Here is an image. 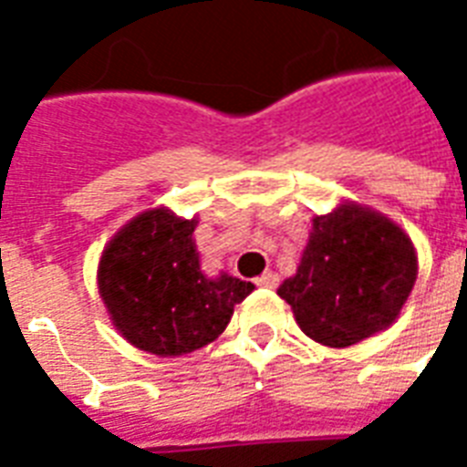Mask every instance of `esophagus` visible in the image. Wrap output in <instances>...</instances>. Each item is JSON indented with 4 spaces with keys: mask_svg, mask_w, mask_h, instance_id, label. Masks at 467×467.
Wrapping results in <instances>:
<instances>
[{
    "mask_svg": "<svg viewBox=\"0 0 467 467\" xmlns=\"http://www.w3.org/2000/svg\"><path fill=\"white\" fill-rule=\"evenodd\" d=\"M256 285H262V288H276L278 274L276 271H264L262 276L256 278Z\"/></svg>",
    "mask_w": 467,
    "mask_h": 467,
    "instance_id": "obj_1",
    "label": "esophagus"
}]
</instances>
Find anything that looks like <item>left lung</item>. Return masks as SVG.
I'll use <instances>...</instances> for the list:
<instances>
[{
	"label": "left lung",
	"mask_w": 467,
	"mask_h": 467,
	"mask_svg": "<svg viewBox=\"0 0 467 467\" xmlns=\"http://www.w3.org/2000/svg\"><path fill=\"white\" fill-rule=\"evenodd\" d=\"M417 269V249L398 223L341 201L332 213L312 218L298 269L276 293L310 339L347 348L400 317Z\"/></svg>",
	"instance_id": "1"
}]
</instances>
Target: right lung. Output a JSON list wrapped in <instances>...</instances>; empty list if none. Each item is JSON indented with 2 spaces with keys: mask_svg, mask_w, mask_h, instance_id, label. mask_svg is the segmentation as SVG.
<instances>
[{
  "mask_svg": "<svg viewBox=\"0 0 467 467\" xmlns=\"http://www.w3.org/2000/svg\"><path fill=\"white\" fill-rule=\"evenodd\" d=\"M198 218L164 205L128 220L99 259L97 284L113 327L155 356H183L225 332L254 284L220 271L205 276L193 240Z\"/></svg>",
  "mask_w": 467,
  "mask_h": 467,
  "instance_id": "obj_1",
  "label": "right lung"
}]
</instances>
